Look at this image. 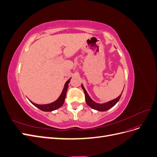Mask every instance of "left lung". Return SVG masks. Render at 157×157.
<instances>
[{
  "label": "left lung",
  "mask_w": 157,
  "mask_h": 157,
  "mask_svg": "<svg viewBox=\"0 0 157 157\" xmlns=\"http://www.w3.org/2000/svg\"><path fill=\"white\" fill-rule=\"evenodd\" d=\"M81 86H82V90H84V95H85V99H86V102L87 103V105L91 108L95 109V110H97V111H105L108 110V109L113 107L118 101H119V99H120V98L121 97V95H122V94H121L116 99H113V100L108 101V102L105 103L99 104V103H97L95 101H94L92 99L90 98V96H88V94L86 92V90L84 89L82 84L81 85Z\"/></svg>",
  "instance_id": "8db88e82"
}]
</instances>
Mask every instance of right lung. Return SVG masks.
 <instances>
[{
	"mask_svg": "<svg viewBox=\"0 0 157 157\" xmlns=\"http://www.w3.org/2000/svg\"><path fill=\"white\" fill-rule=\"evenodd\" d=\"M70 79H71V78L67 80V82H65L63 90L62 92H61L60 96L54 102L49 103V104H46V105H39V104L34 103L33 102H32L31 101H30L35 107H36L37 108H39V109H40L41 111H47V112H48V111H52L56 110V109H59V107H61V106L63 105V104L65 101V96H66V93H67V88H68V85H69V83L70 82Z\"/></svg>",
	"mask_w": 157,
	"mask_h": 157,
	"instance_id": "1",
	"label": "right lung"
}]
</instances>
